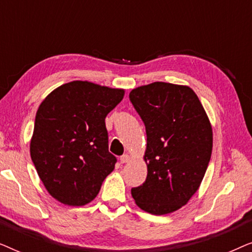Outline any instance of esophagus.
<instances>
[{
	"mask_svg": "<svg viewBox=\"0 0 252 252\" xmlns=\"http://www.w3.org/2000/svg\"><path fill=\"white\" fill-rule=\"evenodd\" d=\"M129 159H130V157L128 156V155L127 154H125V155H123L122 157H120V161H122V163L124 164V163H128L129 161Z\"/></svg>",
	"mask_w": 252,
	"mask_h": 252,
	"instance_id": "34e87169",
	"label": "esophagus"
}]
</instances>
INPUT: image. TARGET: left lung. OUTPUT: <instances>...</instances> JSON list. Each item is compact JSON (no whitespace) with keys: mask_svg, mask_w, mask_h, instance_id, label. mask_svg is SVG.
I'll list each match as a JSON object with an SVG mask.
<instances>
[{"mask_svg":"<svg viewBox=\"0 0 252 252\" xmlns=\"http://www.w3.org/2000/svg\"><path fill=\"white\" fill-rule=\"evenodd\" d=\"M146 126V181L132 188L134 201L151 215L187 204L197 191L212 153V127L188 86L153 82L129 93Z\"/></svg>","mask_w":252,"mask_h":252,"instance_id":"1","label":"left lung"}]
</instances>
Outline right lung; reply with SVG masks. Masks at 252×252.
<instances>
[{
	"label": "right lung",
	"mask_w": 252,
	"mask_h": 252,
	"mask_svg": "<svg viewBox=\"0 0 252 252\" xmlns=\"http://www.w3.org/2000/svg\"><path fill=\"white\" fill-rule=\"evenodd\" d=\"M124 89L88 81L62 85L43 99L35 116L31 158L48 192L66 205L97 196L117 158L109 153L105 117Z\"/></svg>",
	"instance_id": "obj_1"
}]
</instances>
